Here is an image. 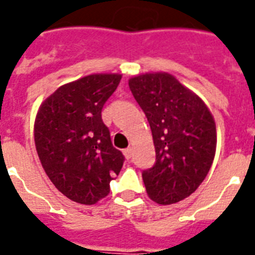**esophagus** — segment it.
Returning <instances> with one entry per match:
<instances>
[{"mask_svg": "<svg viewBox=\"0 0 255 255\" xmlns=\"http://www.w3.org/2000/svg\"><path fill=\"white\" fill-rule=\"evenodd\" d=\"M123 153L124 156H126V159L129 160L132 157V148H126V149L123 151Z\"/></svg>", "mask_w": 255, "mask_h": 255, "instance_id": "34e87169", "label": "esophagus"}]
</instances>
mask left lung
<instances>
[{"label":"left lung","instance_id":"1","mask_svg":"<svg viewBox=\"0 0 255 255\" xmlns=\"http://www.w3.org/2000/svg\"><path fill=\"white\" fill-rule=\"evenodd\" d=\"M147 116L156 163L143 172L151 200L170 205L193 193L216 155V123L204 100L168 73H145L128 81Z\"/></svg>","mask_w":255,"mask_h":255}]
</instances>
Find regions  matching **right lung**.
Listing matches in <instances>:
<instances>
[{"mask_svg": "<svg viewBox=\"0 0 255 255\" xmlns=\"http://www.w3.org/2000/svg\"><path fill=\"white\" fill-rule=\"evenodd\" d=\"M120 74H91L46 98L34 122L38 157L55 188L71 201L92 205L110 193L123 167L111 143L102 108L120 83Z\"/></svg>", "mask_w": 255, "mask_h": 255, "instance_id": "1", "label": "right lung"}]
</instances>
